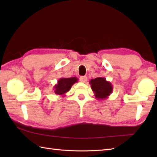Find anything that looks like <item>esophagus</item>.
I'll return each mask as SVG.
<instances>
[{"label":"esophagus","instance_id":"esophagus-1","mask_svg":"<svg viewBox=\"0 0 157 157\" xmlns=\"http://www.w3.org/2000/svg\"><path fill=\"white\" fill-rule=\"evenodd\" d=\"M79 80L82 83H86L88 80V78L86 76H82L80 77V78H79Z\"/></svg>","mask_w":157,"mask_h":157}]
</instances>
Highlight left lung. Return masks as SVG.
<instances>
[{
  "mask_svg": "<svg viewBox=\"0 0 157 157\" xmlns=\"http://www.w3.org/2000/svg\"><path fill=\"white\" fill-rule=\"evenodd\" d=\"M89 83L91 85V88L96 99L105 100L113 92V85L110 82L106 81L105 78L99 77L92 79Z\"/></svg>",
  "mask_w": 157,
  "mask_h": 157,
  "instance_id": "8db88e82",
  "label": "left lung"
}]
</instances>
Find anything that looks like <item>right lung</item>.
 I'll use <instances>...</instances> for the list:
<instances>
[{
  "instance_id": "right-lung-1",
  "label": "right lung",
  "mask_w": 157,
  "mask_h": 157,
  "mask_svg": "<svg viewBox=\"0 0 157 157\" xmlns=\"http://www.w3.org/2000/svg\"><path fill=\"white\" fill-rule=\"evenodd\" d=\"M78 79L76 77H71V78H60L57 84L54 86V92L56 95L65 96V94L70 90L72 86L75 83L78 82Z\"/></svg>"
}]
</instances>
